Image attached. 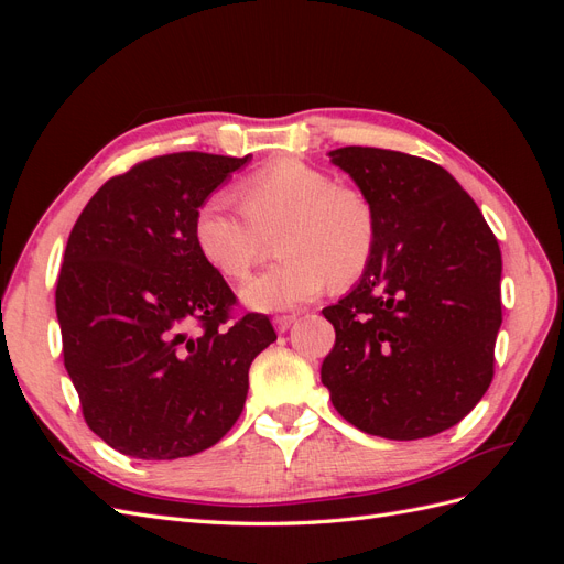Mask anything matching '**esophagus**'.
<instances>
[{"mask_svg": "<svg viewBox=\"0 0 564 564\" xmlns=\"http://www.w3.org/2000/svg\"><path fill=\"white\" fill-rule=\"evenodd\" d=\"M294 322H296V317H294V315H282V317H275V329H278L280 334H284L289 327H292Z\"/></svg>", "mask_w": 564, "mask_h": 564, "instance_id": "1", "label": "esophagus"}]
</instances>
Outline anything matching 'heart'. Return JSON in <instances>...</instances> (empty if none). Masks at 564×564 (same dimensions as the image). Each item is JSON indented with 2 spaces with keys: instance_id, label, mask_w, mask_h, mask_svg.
<instances>
[{
  "instance_id": "obj_1",
  "label": "heart",
  "mask_w": 564,
  "mask_h": 564,
  "mask_svg": "<svg viewBox=\"0 0 564 564\" xmlns=\"http://www.w3.org/2000/svg\"><path fill=\"white\" fill-rule=\"evenodd\" d=\"M237 195L242 212L224 193L204 197L193 216V237L218 272L242 278L263 256L268 235L281 228L280 259L240 289L253 311H289L315 299L327 282L350 284L377 247L371 202L301 160L268 164L247 176Z\"/></svg>"
}]
</instances>
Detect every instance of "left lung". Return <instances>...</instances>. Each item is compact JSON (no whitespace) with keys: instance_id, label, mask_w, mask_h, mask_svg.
<instances>
[{"instance_id":"left-lung-1","label":"left lung","mask_w":564,"mask_h":564,"mask_svg":"<svg viewBox=\"0 0 564 564\" xmlns=\"http://www.w3.org/2000/svg\"><path fill=\"white\" fill-rule=\"evenodd\" d=\"M329 160L377 212V247L350 292L322 311L336 332L322 383L362 433L437 435L482 400L494 377L499 242L440 164L362 145L332 150Z\"/></svg>"}]
</instances>
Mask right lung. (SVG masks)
Returning <instances> with one entry per match:
<instances>
[{"label": "right lung", "mask_w": 564, "mask_h": 564, "mask_svg": "<svg viewBox=\"0 0 564 564\" xmlns=\"http://www.w3.org/2000/svg\"><path fill=\"white\" fill-rule=\"evenodd\" d=\"M247 158L176 152L135 164L89 199L56 286L63 360L89 429L117 452L172 460L240 419L265 315L228 324L235 294L199 253V202Z\"/></svg>", "instance_id": "add662e5"}]
</instances>
